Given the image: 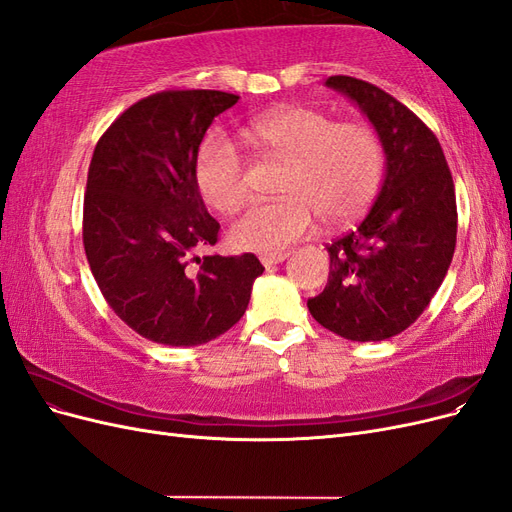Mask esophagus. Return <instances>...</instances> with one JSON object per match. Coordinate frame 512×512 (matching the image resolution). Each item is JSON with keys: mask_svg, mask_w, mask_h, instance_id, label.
Listing matches in <instances>:
<instances>
[{"mask_svg": "<svg viewBox=\"0 0 512 512\" xmlns=\"http://www.w3.org/2000/svg\"><path fill=\"white\" fill-rule=\"evenodd\" d=\"M286 258H288V254H262L260 262L265 267H273V265H280V262H284Z\"/></svg>", "mask_w": 512, "mask_h": 512, "instance_id": "34e87169", "label": "esophagus"}]
</instances>
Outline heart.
Instances as JSON below:
<instances>
[{"label":"heart","mask_w":512,"mask_h":512,"mask_svg":"<svg viewBox=\"0 0 512 512\" xmlns=\"http://www.w3.org/2000/svg\"><path fill=\"white\" fill-rule=\"evenodd\" d=\"M247 138L271 158L286 162L277 203H254L232 222L228 237L237 250L280 254L314 228L316 215L342 224L376 198L384 177V145L361 121L337 123L312 106H282L256 117ZM196 188L215 211L237 209L247 196L241 151L220 132L200 145Z\"/></svg>","instance_id":"obj_1"}]
</instances>
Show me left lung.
Instances as JSON below:
<instances>
[{
  "label": "left lung",
  "mask_w": 512,
  "mask_h": 512,
  "mask_svg": "<svg viewBox=\"0 0 512 512\" xmlns=\"http://www.w3.org/2000/svg\"><path fill=\"white\" fill-rule=\"evenodd\" d=\"M384 145V179L374 205L348 235L327 245L329 282L309 314L350 342H382L423 314L451 267L457 203L442 147L408 106L380 87L329 76Z\"/></svg>",
  "instance_id": "obj_1"
}]
</instances>
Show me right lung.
<instances>
[{
	"instance_id": "1",
	"label": "right lung",
	"mask_w": 512,
	"mask_h": 512,
	"mask_svg": "<svg viewBox=\"0 0 512 512\" xmlns=\"http://www.w3.org/2000/svg\"><path fill=\"white\" fill-rule=\"evenodd\" d=\"M237 100L213 89L143 98L111 123L89 164L91 273L113 312L156 344L200 346L226 333L265 271L254 254L192 256L220 232L196 188L198 147Z\"/></svg>"
}]
</instances>
